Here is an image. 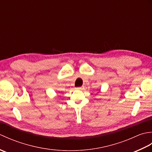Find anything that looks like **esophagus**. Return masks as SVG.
I'll list each match as a JSON object with an SVG mask.
<instances>
[{
    "mask_svg": "<svg viewBox=\"0 0 152 152\" xmlns=\"http://www.w3.org/2000/svg\"><path fill=\"white\" fill-rule=\"evenodd\" d=\"M83 89H84V87H83V86L78 87V88H77V89H78V90H83Z\"/></svg>",
    "mask_w": 152,
    "mask_h": 152,
    "instance_id": "obj_1",
    "label": "esophagus"
}]
</instances>
